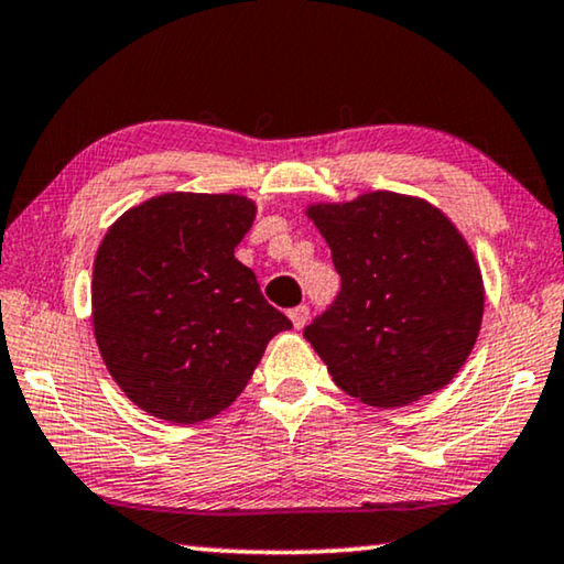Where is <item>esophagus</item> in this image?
<instances>
[{
    "label": "esophagus",
    "mask_w": 564,
    "mask_h": 564,
    "mask_svg": "<svg viewBox=\"0 0 564 564\" xmlns=\"http://www.w3.org/2000/svg\"><path fill=\"white\" fill-rule=\"evenodd\" d=\"M307 317H310V310L305 305H300L295 310H290V321L295 325V330H302L307 325Z\"/></svg>",
    "instance_id": "34e87169"
}]
</instances>
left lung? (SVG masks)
Wrapping results in <instances>:
<instances>
[{
	"mask_svg": "<svg viewBox=\"0 0 564 564\" xmlns=\"http://www.w3.org/2000/svg\"><path fill=\"white\" fill-rule=\"evenodd\" d=\"M340 292L305 340L358 402L391 410L447 387L484 321L478 259L451 218L417 195L371 191L307 203Z\"/></svg>",
	"mask_w": 564,
	"mask_h": 564,
	"instance_id": "8db88e82",
	"label": "left lung"
}]
</instances>
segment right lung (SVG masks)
<instances>
[{"mask_svg":"<svg viewBox=\"0 0 564 564\" xmlns=\"http://www.w3.org/2000/svg\"><path fill=\"white\" fill-rule=\"evenodd\" d=\"M257 216L239 193H162L124 210L94 259L96 346L119 389L152 417L195 424L247 387L292 323L234 257Z\"/></svg>","mask_w":564,"mask_h":564,"instance_id":"obj_1","label":"right lung"}]
</instances>
